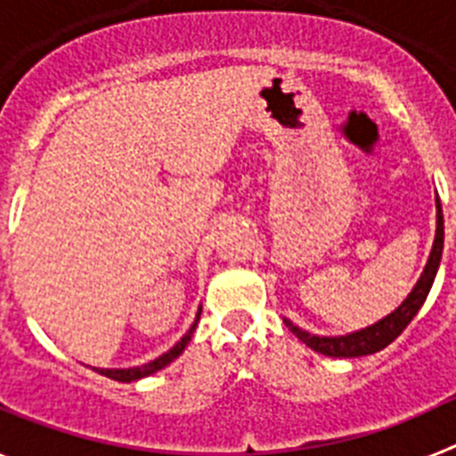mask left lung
Here are the masks:
<instances>
[{
	"label": "left lung",
	"instance_id": "1",
	"mask_svg": "<svg viewBox=\"0 0 456 456\" xmlns=\"http://www.w3.org/2000/svg\"><path fill=\"white\" fill-rule=\"evenodd\" d=\"M436 208H438L436 240H434L432 253H429V260H427V267L425 272H422L420 281H418L413 292L406 297L404 304H402L400 308L395 310V313H390V315L384 317L381 322H377V324L368 326V329H363V331L349 333V336H340V338L310 336V333L301 331L299 326H294L292 322L285 320L289 331L299 338L304 345H308L310 349H315V352L324 354V356H333V358L368 356V354L381 352L384 347H388L390 342L400 336L406 326L411 324V320L416 317L420 305L425 304L427 294H429V289H432L434 278H436L438 265H441V256H443V212H441V200L438 199H436Z\"/></svg>",
	"mask_w": 456,
	"mask_h": 456
}]
</instances>
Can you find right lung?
<instances>
[{
    "label": "right lung",
    "instance_id": "right-lung-1",
    "mask_svg": "<svg viewBox=\"0 0 456 456\" xmlns=\"http://www.w3.org/2000/svg\"><path fill=\"white\" fill-rule=\"evenodd\" d=\"M199 317H200V310H199V315H196V322H193V324H191V329H189V331L184 333L183 340H180L178 345H175V347H173V349H168L167 354H162V356H159V358L151 361V363H148V365H141V368H130V370H98V368H93V370H95V372H100V374H104V377L114 379V381H125V384H127V381H136V379L148 377V374L157 372V370L167 368V365L171 363L173 358H178L180 354L184 352V347H187V342L191 340L193 331H196Z\"/></svg>",
    "mask_w": 456,
    "mask_h": 456
}]
</instances>
